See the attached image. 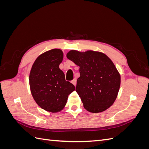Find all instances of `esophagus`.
<instances>
[{"instance_id":"34e87169","label":"esophagus","mask_w":149,"mask_h":149,"mask_svg":"<svg viewBox=\"0 0 149 149\" xmlns=\"http://www.w3.org/2000/svg\"><path fill=\"white\" fill-rule=\"evenodd\" d=\"M71 83H72V84H73L74 86H76V79H74L73 81H72Z\"/></svg>"}]
</instances>
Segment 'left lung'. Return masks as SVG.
<instances>
[{
    "label": "left lung",
    "mask_w": 149,
    "mask_h": 149,
    "mask_svg": "<svg viewBox=\"0 0 149 149\" xmlns=\"http://www.w3.org/2000/svg\"><path fill=\"white\" fill-rule=\"evenodd\" d=\"M67 58L79 66L76 91L87 111L96 113L108 109L115 101L120 76L112 61L102 53L71 50Z\"/></svg>",
    "instance_id": "1"
}]
</instances>
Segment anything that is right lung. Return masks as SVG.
Instances as JSON below:
<instances>
[{
    "label": "right lung",
    "instance_id": "1",
    "mask_svg": "<svg viewBox=\"0 0 149 149\" xmlns=\"http://www.w3.org/2000/svg\"><path fill=\"white\" fill-rule=\"evenodd\" d=\"M63 58L61 49H51L36 59L30 71L29 83L34 100L49 112L63 109L68 95L75 90L73 84L66 81L65 74L59 68Z\"/></svg>",
    "mask_w": 149,
    "mask_h": 149
}]
</instances>
